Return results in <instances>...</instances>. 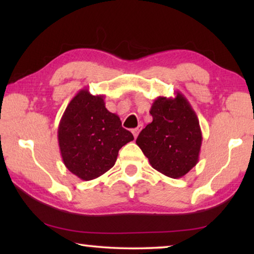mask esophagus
<instances>
[{"instance_id": "34e87169", "label": "esophagus", "mask_w": 254, "mask_h": 254, "mask_svg": "<svg viewBox=\"0 0 254 254\" xmlns=\"http://www.w3.org/2000/svg\"><path fill=\"white\" fill-rule=\"evenodd\" d=\"M140 130H141V127H135V128H133L132 130V133H133V136L135 137L136 139V136L139 135V132H140Z\"/></svg>"}]
</instances>
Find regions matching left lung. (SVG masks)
I'll list each match as a JSON object with an SVG mask.
<instances>
[{"instance_id":"8db88e82","label":"left lung","mask_w":254,"mask_h":254,"mask_svg":"<svg viewBox=\"0 0 254 254\" xmlns=\"http://www.w3.org/2000/svg\"><path fill=\"white\" fill-rule=\"evenodd\" d=\"M150 114L152 122L140 132L136 144L152 168L167 177H184L198 162L203 141L195 111L176 92L175 97H157Z\"/></svg>"}]
</instances>
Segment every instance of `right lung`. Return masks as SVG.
<instances>
[{
	"label": "right lung",
	"instance_id": "obj_1",
	"mask_svg": "<svg viewBox=\"0 0 254 254\" xmlns=\"http://www.w3.org/2000/svg\"><path fill=\"white\" fill-rule=\"evenodd\" d=\"M134 137L105 107L104 95L83 88L60 119L58 143L66 168L81 180L100 177L115 165L119 150Z\"/></svg>",
	"mask_w": 254,
	"mask_h": 254
}]
</instances>
